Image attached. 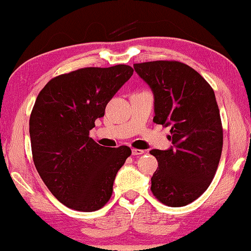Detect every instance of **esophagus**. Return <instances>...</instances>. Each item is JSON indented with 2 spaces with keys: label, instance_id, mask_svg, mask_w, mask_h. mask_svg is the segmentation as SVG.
I'll return each mask as SVG.
<instances>
[{
  "label": "esophagus",
  "instance_id": "obj_1",
  "mask_svg": "<svg viewBox=\"0 0 251 251\" xmlns=\"http://www.w3.org/2000/svg\"><path fill=\"white\" fill-rule=\"evenodd\" d=\"M132 154H133V155H141V154H144V151L133 149V150H132Z\"/></svg>",
  "mask_w": 251,
  "mask_h": 251
}]
</instances>
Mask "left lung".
Listing matches in <instances>:
<instances>
[{
  "label": "left lung",
  "instance_id": "left-lung-1",
  "mask_svg": "<svg viewBox=\"0 0 251 251\" xmlns=\"http://www.w3.org/2000/svg\"><path fill=\"white\" fill-rule=\"evenodd\" d=\"M133 66L154 96L153 122L171 126L173 144L166 151H150L159 164L151 191L166 206H187L209 187L221 158L223 129L215 93L199 72L181 62Z\"/></svg>",
  "mask_w": 251,
  "mask_h": 251
}]
</instances>
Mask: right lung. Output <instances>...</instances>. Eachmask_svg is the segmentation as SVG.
Masks as SVG:
<instances>
[{
	"instance_id": "1",
	"label": "right lung",
	"mask_w": 251,
	"mask_h": 251,
	"mask_svg": "<svg viewBox=\"0 0 251 251\" xmlns=\"http://www.w3.org/2000/svg\"><path fill=\"white\" fill-rule=\"evenodd\" d=\"M133 75L128 65L84 68L52 78L29 120L32 159L52 195L71 209L95 212L110 200L131 149H106L89 137L95 122Z\"/></svg>"
}]
</instances>
